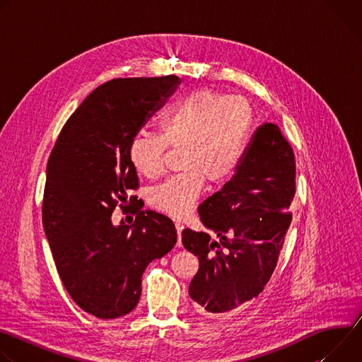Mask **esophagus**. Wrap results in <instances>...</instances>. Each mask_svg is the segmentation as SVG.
<instances>
[{
	"mask_svg": "<svg viewBox=\"0 0 362 362\" xmlns=\"http://www.w3.org/2000/svg\"><path fill=\"white\" fill-rule=\"evenodd\" d=\"M175 228H176V232H177V246L180 247V246H182V230H183V225L176 223Z\"/></svg>",
	"mask_w": 362,
	"mask_h": 362,
	"instance_id": "34e87169",
	"label": "esophagus"
}]
</instances>
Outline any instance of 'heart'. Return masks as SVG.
<instances>
[{
	"label": "heart",
	"mask_w": 362,
	"mask_h": 362,
	"mask_svg": "<svg viewBox=\"0 0 362 362\" xmlns=\"http://www.w3.org/2000/svg\"><path fill=\"white\" fill-rule=\"evenodd\" d=\"M253 124L243 97L196 88L180 97L160 122V134H136L129 144L132 166L146 177L162 172L166 147L182 148L179 175L148 192V202L173 218H185L199 200L204 180L222 185L239 168Z\"/></svg>",
	"instance_id": "heart-1"
}]
</instances>
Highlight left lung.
Masks as SVG:
<instances>
[{"label":"left lung","instance_id":"obj_1","mask_svg":"<svg viewBox=\"0 0 362 362\" xmlns=\"http://www.w3.org/2000/svg\"><path fill=\"white\" fill-rule=\"evenodd\" d=\"M295 170L291 144L264 123L232 179L199 206L206 232L185 229L182 243L199 259L189 295L202 314L229 313L264 291L292 221Z\"/></svg>","mask_w":362,"mask_h":362}]
</instances>
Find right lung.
Instances as JSON below:
<instances>
[{"label":"right lung","instance_id":"add662e5","mask_svg":"<svg viewBox=\"0 0 362 362\" xmlns=\"http://www.w3.org/2000/svg\"><path fill=\"white\" fill-rule=\"evenodd\" d=\"M180 78H116L97 87L64 124L47 165L42 226L64 288L100 320L132 313L141 276L177 240L173 222L137 204L133 225H113L116 204L139 187L129 144ZM137 202L136 196L130 203ZM126 208V206H124Z\"/></svg>","mask_w":362,"mask_h":362}]
</instances>
